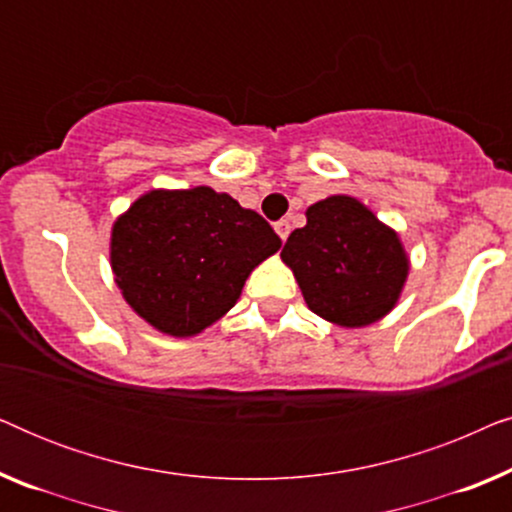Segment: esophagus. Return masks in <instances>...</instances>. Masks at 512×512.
I'll return each mask as SVG.
<instances>
[{
  "label": "esophagus",
  "mask_w": 512,
  "mask_h": 512,
  "mask_svg": "<svg viewBox=\"0 0 512 512\" xmlns=\"http://www.w3.org/2000/svg\"><path fill=\"white\" fill-rule=\"evenodd\" d=\"M275 230H277V235L282 237V242H286V237H289V233H291V223H289V219L277 221V223H275Z\"/></svg>",
  "instance_id": "obj_1"
}]
</instances>
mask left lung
Returning <instances> with one entry per match:
<instances>
[{
    "instance_id": "1",
    "label": "left lung",
    "mask_w": 512,
    "mask_h": 512,
    "mask_svg": "<svg viewBox=\"0 0 512 512\" xmlns=\"http://www.w3.org/2000/svg\"><path fill=\"white\" fill-rule=\"evenodd\" d=\"M307 223L282 249L307 307L345 328L375 324L394 310L410 258L394 228L352 195L307 207Z\"/></svg>"
}]
</instances>
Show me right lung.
I'll return each instance as SVG.
<instances>
[{
	"label": "right lung",
	"mask_w": 512,
	"mask_h": 512,
	"mask_svg": "<svg viewBox=\"0 0 512 512\" xmlns=\"http://www.w3.org/2000/svg\"><path fill=\"white\" fill-rule=\"evenodd\" d=\"M282 247L270 223L209 186L149 191L111 228L125 303L156 331L191 338L240 298L251 270Z\"/></svg>",
	"instance_id": "add662e5"
}]
</instances>
